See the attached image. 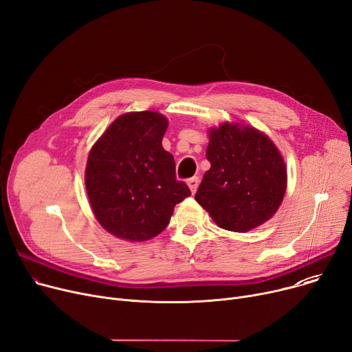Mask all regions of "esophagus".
I'll list each match as a JSON object with an SVG mask.
<instances>
[{"mask_svg":"<svg viewBox=\"0 0 352 352\" xmlns=\"http://www.w3.org/2000/svg\"><path fill=\"white\" fill-rule=\"evenodd\" d=\"M186 184H188L191 192L195 194L197 190H198V185H199V178L198 177H192V178H190L188 181H186Z\"/></svg>","mask_w":352,"mask_h":352,"instance_id":"esophagus-1","label":"esophagus"}]
</instances>
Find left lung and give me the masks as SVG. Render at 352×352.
<instances>
[{"label": "left lung", "mask_w": 352, "mask_h": 352, "mask_svg": "<svg viewBox=\"0 0 352 352\" xmlns=\"http://www.w3.org/2000/svg\"><path fill=\"white\" fill-rule=\"evenodd\" d=\"M210 168L195 194L218 226L248 232L269 221L283 201L287 171L272 140L250 126L223 123L209 130Z\"/></svg>", "instance_id": "obj_1"}]
</instances>
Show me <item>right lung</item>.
<instances>
[{
    "instance_id": "1",
    "label": "right lung",
    "mask_w": 352,
    "mask_h": 352,
    "mask_svg": "<svg viewBox=\"0 0 352 352\" xmlns=\"http://www.w3.org/2000/svg\"><path fill=\"white\" fill-rule=\"evenodd\" d=\"M168 120L157 111L122 114L91 147L86 191L99 223L111 235L148 241L167 228L174 206L191 195L177 181L174 157L162 148Z\"/></svg>"
}]
</instances>
